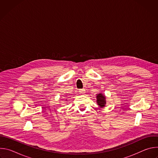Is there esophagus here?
I'll return each instance as SVG.
<instances>
[{"instance_id":"obj_1","label":"esophagus","mask_w":158,"mask_h":158,"mask_svg":"<svg viewBox=\"0 0 158 158\" xmlns=\"http://www.w3.org/2000/svg\"><path fill=\"white\" fill-rule=\"evenodd\" d=\"M79 93H80V94H84L85 93V89H79Z\"/></svg>"}]
</instances>
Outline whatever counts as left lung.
<instances>
[{"instance_id": "1", "label": "left lung", "mask_w": 158, "mask_h": 158, "mask_svg": "<svg viewBox=\"0 0 158 158\" xmlns=\"http://www.w3.org/2000/svg\"><path fill=\"white\" fill-rule=\"evenodd\" d=\"M97 102L101 107H104L106 104L105 97L102 96V94H98L97 96Z\"/></svg>"}]
</instances>
